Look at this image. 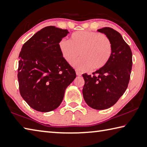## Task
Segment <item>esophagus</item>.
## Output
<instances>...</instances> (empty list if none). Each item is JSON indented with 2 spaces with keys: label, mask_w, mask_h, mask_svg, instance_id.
Here are the masks:
<instances>
[{
  "label": "esophagus",
  "mask_w": 147,
  "mask_h": 147,
  "mask_svg": "<svg viewBox=\"0 0 147 147\" xmlns=\"http://www.w3.org/2000/svg\"><path fill=\"white\" fill-rule=\"evenodd\" d=\"M76 74H77V76H81V73L80 72V71H76Z\"/></svg>",
  "instance_id": "esophagus-1"
}]
</instances>
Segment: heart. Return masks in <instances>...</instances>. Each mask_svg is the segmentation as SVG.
Returning a JSON list of instances; mask_svg holds the SVG:
<instances>
[{"label": "heart", "mask_w": 147, "mask_h": 147, "mask_svg": "<svg viewBox=\"0 0 147 147\" xmlns=\"http://www.w3.org/2000/svg\"><path fill=\"white\" fill-rule=\"evenodd\" d=\"M59 49L66 62L74 63V67L80 71L93 68L100 69L109 61L113 54V43L106 34L90 30H79L70 36L69 41H59Z\"/></svg>", "instance_id": "heart-1"}]
</instances>
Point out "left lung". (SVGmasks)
<instances>
[{
  "instance_id": "1",
  "label": "left lung",
  "mask_w": 147,
  "mask_h": 147,
  "mask_svg": "<svg viewBox=\"0 0 147 147\" xmlns=\"http://www.w3.org/2000/svg\"><path fill=\"white\" fill-rule=\"evenodd\" d=\"M98 31L104 33L113 43V54L104 67L92 75L82 74L83 97L95 109H106L117 103L128 86L132 66L131 49L121 34L111 27Z\"/></svg>"
}]
</instances>
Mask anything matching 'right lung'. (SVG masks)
<instances>
[{
	"label": "right lung",
	"mask_w": 147,
	"mask_h": 147,
	"mask_svg": "<svg viewBox=\"0 0 147 147\" xmlns=\"http://www.w3.org/2000/svg\"><path fill=\"white\" fill-rule=\"evenodd\" d=\"M68 33L67 29L47 26L22 46L18 57L19 91L27 104L38 111L49 112L59 107L66 88L76 77L58 45Z\"/></svg>",
	"instance_id": "right-lung-1"
}]
</instances>
